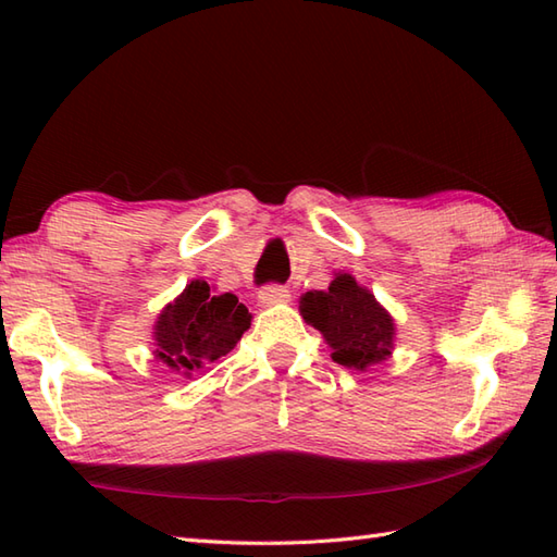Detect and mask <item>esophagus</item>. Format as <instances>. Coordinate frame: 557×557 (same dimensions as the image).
<instances>
[{"label": "esophagus", "mask_w": 557, "mask_h": 557, "mask_svg": "<svg viewBox=\"0 0 557 557\" xmlns=\"http://www.w3.org/2000/svg\"><path fill=\"white\" fill-rule=\"evenodd\" d=\"M289 289L282 285H268L258 292V299L263 306H275V304H287L289 301Z\"/></svg>", "instance_id": "obj_1"}]
</instances>
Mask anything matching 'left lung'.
<instances>
[{
	"mask_svg": "<svg viewBox=\"0 0 557 557\" xmlns=\"http://www.w3.org/2000/svg\"><path fill=\"white\" fill-rule=\"evenodd\" d=\"M299 313L321 330L339 366L366 371L393 354V315L349 272H335L325 292H306L299 299Z\"/></svg>",
	"mask_w": 557,
	"mask_h": 557,
	"instance_id": "8db88e82",
	"label": "left lung"
}]
</instances>
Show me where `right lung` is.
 Here are the masks:
<instances>
[{"mask_svg": "<svg viewBox=\"0 0 557 557\" xmlns=\"http://www.w3.org/2000/svg\"><path fill=\"white\" fill-rule=\"evenodd\" d=\"M248 327L251 313L234 294H215L206 280H194L158 315L156 359L191 375L230 354Z\"/></svg>", "mask_w": 557, "mask_h": 557, "instance_id": "obj_1", "label": "right lung"}]
</instances>
